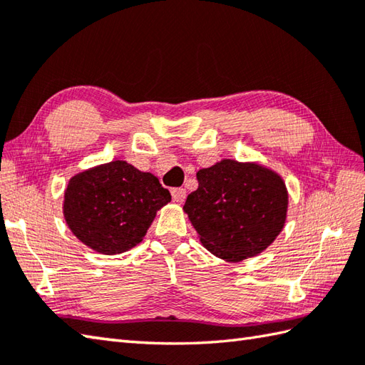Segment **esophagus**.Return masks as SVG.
<instances>
[{
	"label": "esophagus",
	"instance_id": "esophagus-1",
	"mask_svg": "<svg viewBox=\"0 0 365 365\" xmlns=\"http://www.w3.org/2000/svg\"><path fill=\"white\" fill-rule=\"evenodd\" d=\"M170 195H173L174 202H178V204L185 202V199H187V191H185V188H174L170 191Z\"/></svg>",
	"mask_w": 365,
	"mask_h": 365
}]
</instances>
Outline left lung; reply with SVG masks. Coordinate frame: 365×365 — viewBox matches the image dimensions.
<instances>
[{
	"label": "left lung",
	"mask_w": 365,
	"mask_h": 365,
	"mask_svg": "<svg viewBox=\"0 0 365 365\" xmlns=\"http://www.w3.org/2000/svg\"><path fill=\"white\" fill-rule=\"evenodd\" d=\"M196 177L199 187L188 195L183 212L216 257L232 263L255 257L282 232L289 191L276 170L257 161L224 158Z\"/></svg>",
	"instance_id": "left-lung-1"
}]
</instances>
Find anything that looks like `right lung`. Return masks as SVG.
I'll list each match as a JSON object with an SVG mask.
<instances>
[{"label": "right lung", "instance_id": "add662e5", "mask_svg": "<svg viewBox=\"0 0 365 365\" xmlns=\"http://www.w3.org/2000/svg\"><path fill=\"white\" fill-rule=\"evenodd\" d=\"M170 195L157 177L114 160L75 174L64 191L63 213L72 234L98 254L127 252L143 242Z\"/></svg>", "mask_w": 365, "mask_h": 365}]
</instances>
